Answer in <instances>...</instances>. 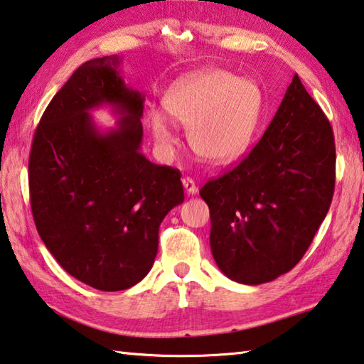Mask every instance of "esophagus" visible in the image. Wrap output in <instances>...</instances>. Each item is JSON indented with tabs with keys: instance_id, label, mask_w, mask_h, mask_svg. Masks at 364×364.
I'll use <instances>...</instances> for the list:
<instances>
[{
	"instance_id": "obj_1",
	"label": "esophagus",
	"mask_w": 364,
	"mask_h": 364,
	"mask_svg": "<svg viewBox=\"0 0 364 364\" xmlns=\"http://www.w3.org/2000/svg\"><path fill=\"white\" fill-rule=\"evenodd\" d=\"M182 183H183V188H186V192L188 195H195L196 192H198V187H196V183H195L192 177H183Z\"/></svg>"
}]
</instances>
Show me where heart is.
Here are the masks:
<instances>
[{"instance_id": "obj_1", "label": "heart", "mask_w": 364, "mask_h": 364, "mask_svg": "<svg viewBox=\"0 0 364 364\" xmlns=\"http://www.w3.org/2000/svg\"><path fill=\"white\" fill-rule=\"evenodd\" d=\"M168 114L188 127L193 150L213 163H229L248 150L263 111L258 83L223 69H201L183 75L164 97ZM150 127L163 146L177 141L174 124L153 111Z\"/></svg>"}]
</instances>
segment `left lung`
Listing matches in <instances>:
<instances>
[{
  "label": "left lung",
  "mask_w": 364,
  "mask_h": 364,
  "mask_svg": "<svg viewBox=\"0 0 364 364\" xmlns=\"http://www.w3.org/2000/svg\"><path fill=\"white\" fill-rule=\"evenodd\" d=\"M333 187L331 122L295 74L253 150L200 190L210 206V243L219 269L248 285L289 272L324 221Z\"/></svg>",
  "instance_id": "8db88e82"
}]
</instances>
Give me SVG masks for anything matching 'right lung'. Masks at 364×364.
<instances>
[{"label": "right lung", "instance_id": "obj_1", "mask_svg": "<svg viewBox=\"0 0 364 364\" xmlns=\"http://www.w3.org/2000/svg\"><path fill=\"white\" fill-rule=\"evenodd\" d=\"M116 55L83 63L46 106L28 158L38 235L77 281L103 291L140 282L158 253L159 225L183 201L181 171L140 153L143 95L126 87ZM122 119L100 133L88 110Z\"/></svg>", "mask_w": 364, "mask_h": 364}]
</instances>
